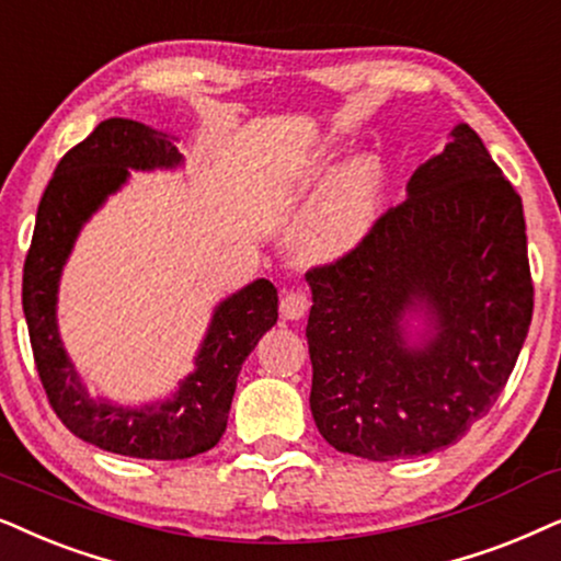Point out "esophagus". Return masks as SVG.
Returning <instances> with one entry per match:
<instances>
[{"mask_svg":"<svg viewBox=\"0 0 561 561\" xmlns=\"http://www.w3.org/2000/svg\"><path fill=\"white\" fill-rule=\"evenodd\" d=\"M309 311V298L304 290H286L280 298L283 319H301Z\"/></svg>","mask_w":561,"mask_h":561,"instance_id":"34e87169","label":"esophagus"}]
</instances>
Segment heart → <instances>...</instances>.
<instances>
[{
  "mask_svg": "<svg viewBox=\"0 0 561 561\" xmlns=\"http://www.w3.org/2000/svg\"><path fill=\"white\" fill-rule=\"evenodd\" d=\"M381 191L383 178L376 159L363 157L347 164L298 231L296 250L301 260L330 263L358 247L374 227Z\"/></svg>",
  "mask_w": 561,
  "mask_h": 561,
  "instance_id": "1",
  "label": "heart"
}]
</instances>
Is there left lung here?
<instances>
[{
  "label": "left lung",
  "instance_id": "obj_1",
  "mask_svg": "<svg viewBox=\"0 0 561 561\" xmlns=\"http://www.w3.org/2000/svg\"><path fill=\"white\" fill-rule=\"evenodd\" d=\"M307 280L322 438L368 461L435 454L492 410L526 343L534 280L520 195L458 123L407 198ZM407 310L432 324L420 346L403 337Z\"/></svg>",
  "mask_w": 561,
  "mask_h": 561
}]
</instances>
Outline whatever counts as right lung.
<instances>
[{
    "label": "right lung",
    "instance_id": "add662e5",
    "mask_svg": "<svg viewBox=\"0 0 561 561\" xmlns=\"http://www.w3.org/2000/svg\"><path fill=\"white\" fill-rule=\"evenodd\" d=\"M183 154L164 130L107 118L69 149L43 193L23 267V311L33 358L54 412L77 438L134 458L198 456L227 431L237 376L257 340L278 322V290L260 278L224 298L195 355V370L172 399L121 407L92 399L56 327V294L79 229L128 180V170H172Z\"/></svg>",
    "mask_w": 561,
    "mask_h": 561
}]
</instances>
